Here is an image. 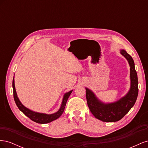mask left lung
I'll use <instances>...</instances> for the list:
<instances>
[{
  "label": "left lung",
  "mask_w": 148,
  "mask_h": 148,
  "mask_svg": "<svg viewBox=\"0 0 148 148\" xmlns=\"http://www.w3.org/2000/svg\"><path fill=\"white\" fill-rule=\"evenodd\" d=\"M120 53L128 60L130 66V89L126 95L112 103H104L90 89L86 88L88 106L95 117L102 122H114L122 119L135 104L138 95V81L137 73L132 57L123 49Z\"/></svg>",
  "instance_id": "1"
}]
</instances>
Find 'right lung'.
Listing matches in <instances>:
<instances>
[{"label":"right lung","instance_id":"1","mask_svg":"<svg viewBox=\"0 0 148 148\" xmlns=\"http://www.w3.org/2000/svg\"><path fill=\"white\" fill-rule=\"evenodd\" d=\"M12 86H13V97H14L15 102L16 103L17 107H18V109L26 116H27L28 117H29L31 120H33L34 122H36L38 123H41V124L51 122L52 121L55 120L60 117V115L63 114L64 111L66 101L68 100L70 95H71V93L73 91V90H71L69 92H66L65 94L63 97V100H62L60 108L57 112L53 113L52 114H46L36 112L31 110L29 109L26 108V107H25L23 104H21V102H20L18 97L17 96V94L15 90L14 77H13V79Z\"/></svg>","mask_w":148,"mask_h":148}]
</instances>
